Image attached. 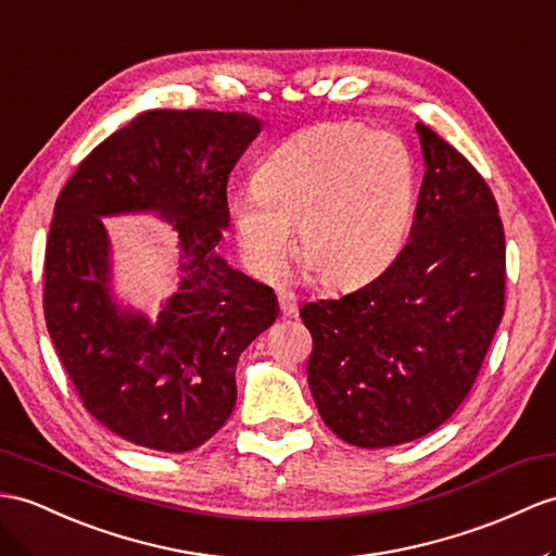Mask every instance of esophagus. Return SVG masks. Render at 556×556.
<instances>
[{
    "label": "esophagus",
    "mask_w": 556,
    "mask_h": 556,
    "mask_svg": "<svg viewBox=\"0 0 556 556\" xmlns=\"http://www.w3.org/2000/svg\"><path fill=\"white\" fill-rule=\"evenodd\" d=\"M278 306H280V314L286 318L294 316L296 314V296L292 292H282L278 296Z\"/></svg>",
    "instance_id": "34e87169"
}]
</instances>
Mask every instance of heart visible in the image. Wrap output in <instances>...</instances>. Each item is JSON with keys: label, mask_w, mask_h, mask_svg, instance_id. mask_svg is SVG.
Returning a JSON list of instances; mask_svg holds the SVG:
<instances>
[{"label": "heart", "mask_w": 556, "mask_h": 556, "mask_svg": "<svg viewBox=\"0 0 556 556\" xmlns=\"http://www.w3.org/2000/svg\"><path fill=\"white\" fill-rule=\"evenodd\" d=\"M417 205L415 157L396 134L337 122L296 134L256 167L228 212L256 278L286 266L296 240L306 270L330 286L380 276L408 240Z\"/></svg>", "instance_id": "1"}]
</instances>
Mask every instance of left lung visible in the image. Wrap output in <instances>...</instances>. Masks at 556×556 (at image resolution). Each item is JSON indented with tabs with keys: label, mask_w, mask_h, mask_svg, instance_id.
<instances>
[{
	"label": "left lung",
	"mask_w": 556,
	"mask_h": 556,
	"mask_svg": "<svg viewBox=\"0 0 556 556\" xmlns=\"http://www.w3.org/2000/svg\"><path fill=\"white\" fill-rule=\"evenodd\" d=\"M425 157L408 245L361 290L302 306L306 377L342 441L387 448L439 429L477 380L505 306V231L481 174L417 125Z\"/></svg>",
	"instance_id": "obj_1"
}]
</instances>
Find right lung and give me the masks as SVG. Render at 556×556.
<instances>
[{
  "mask_svg": "<svg viewBox=\"0 0 556 556\" xmlns=\"http://www.w3.org/2000/svg\"><path fill=\"white\" fill-rule=\"evenodd\" d=\"M262 131L248 113L148 111L83 160L61 191L45 256V318L85 408L141 448L186 453L236 405V365L278 318L274 290L228 266L226 181ZM173 226L175 294L151 319L116 294L103 218Z\"/></svg>",
  "mask_w": 556,
  "mask_h": 556,
  "instance_id": "1",
  "label": "right lung"
}]
</instances>
